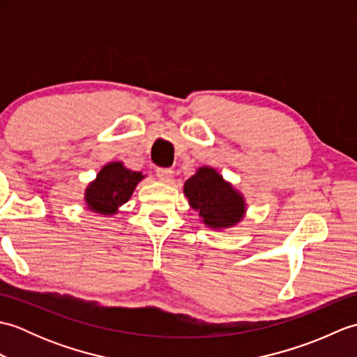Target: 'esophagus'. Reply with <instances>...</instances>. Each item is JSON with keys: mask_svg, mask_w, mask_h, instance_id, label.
Returning <instances> with one entry per match:
<instances>
[{"mask_svg": "<svg viewBox=\"0 0 357 357\" xmlns=\"http://www.w3.org/2000/svg\"><path fill=\"white\" fill-rule=\"evenodd\" d=\"M156 176L161 181H164V183H167V181H170L173 178V170L159 167V169H156Z\"/></svg>", "mask_w": 357, "mask_h": 357, "instance_id": "1", "label": "esophagus"}]
</instances>
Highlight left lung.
Instances as JSON below:
<instances>
[{"label": "left lung", "mask_w": 357, "mask_h": 357, "mask_svg": "<svg viewBox=\"0 0 357 357\" xmlns=\"http://www.w3.org/2000/svg\"><path fill=\"white\" fill-rule=\"evenodd\" d=\"M184 193L188 204L199 211L202 222L211 229L231 227L244 218L245 202L242 195L210 167H201L185 181Z\"/></svg>", "instance_id": "left-lung-1"}]
</instances>
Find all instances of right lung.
Returning a JSON list of instances; mask_svg holds the SVG:
<instances>
[{
	"instance_id": "1",
	"label": "right lung",
	"mask_w": 357,
	"mask_h": 357,
	"mask_svg": "<svg viewBox=\"0 0 357 357\" xmlns=\"http://www.w3.org/2000/svg\"><path fill=\"white\" fill-rule=\"evenodd\" d=\"M144 179L141 172L128 170L123 162H110L96 174V179L86 188V202L90 210L101 215H115Z\"/></svg>"
}]
</instances>
